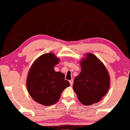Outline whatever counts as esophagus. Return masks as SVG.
<instances>
[{
  "label": "esophagus",
  "instance_id": "esophagus-1",
  "mask_svg": "<svg viewBox=\"0 0 130 130\" xmlns=\"http://www.w3.org/2000/svg\"><path fill=\"white\" fill-rule=\"evenodd\" d=\"M69 82H70V85L72 86L73 84V79H71V80L69 81Z\"/></svg>",
  "mask_w": 130,
  "mask_h": 130
}]
</instances>
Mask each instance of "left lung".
<instances>
[{"label":"left lung","mask_w":130,"mask_h":130,"mask_svg":"<svg viewBox=\"0 0 130 130\" xmlns=\"http://www.w3.org/2000/svg\"><path fill=\"white\" fill-rule=\"evenodd\" d=\"M80 61L82 70L74 78L73 90L78 100L90 106L99 102L108 92L110 77L106 67L94 54L87 53Z\"/></svg>","instance_id":"obj_1"}]
</instances>
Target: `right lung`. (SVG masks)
<instances>
[{"label": "right lung", "mask_w": 130, "mask_h": 130, "mask_svg": "<svg viewBox=\"0 0 130 130\" xmlns=\"http://www.w3.org/2000/svg\"><path fill=\"white\" fill-rule=\"evenodd\" d=\"M59 61L52 53L43 54L33 62L28 73V92L36 102L43 106L57 103L63 90L70 86L63 73L54 70Z\"/></svg>", "instance_id": "right-lung-1"}]
</instances>
